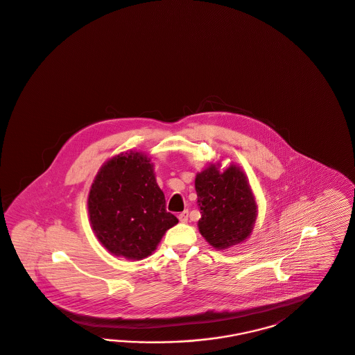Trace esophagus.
I'll return each mask as SVG.
<instances>
[{
  "label": "esophagus",
  "instance_id": "1",
  "mask_svg": "<svg viewBox=\"0 0 355 355\" xmlns=\"http://www.w3.org/2000/svg\"><path fill=\"white\" fill-rule=\"evenodd\" d=\"M178 219L181 223H186L187 219H189V211L187 209H184V212H181L180 215H178Z\"/></svg>",
  "mask_w": 355,
  "mask_h": 355
}]
</instances>
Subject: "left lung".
<instances>
[{
    "instance_id": "obj_1",
    "label": "left lung",
    "mask_w": 355,
    "mask_h": 355,
    "mask_svg": "<svg viewBox=\"0 0 355 355\" xmlns=\"http://www.w3.org/2000/svg\"><path fill=\"white\" fill-rule=\"evenodd\" d=\"M211 164L196 177L200 234L215 249H228L250 236L257 218V203L244 171L231 164L220 171Z\"/></svg>"
}]
</instances>
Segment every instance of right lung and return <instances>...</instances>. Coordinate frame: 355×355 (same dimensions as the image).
<instances>
[{"mask_svg":"<svg viewBox=\"0 0 355 355\" xmlns=\"http://www.w3.org/2000/svg\"><path fill=\"white\" fill-rule=\"evenodd\" d=\"M153 164L139 152L109 159L92 184L87 211L98 240L111 254L143 259L178 219L166 211Z\"/></svg>","mask_w":355,"mask_h":355,"instance_id":"obj_1","label":"right lung"}]
</instances>
